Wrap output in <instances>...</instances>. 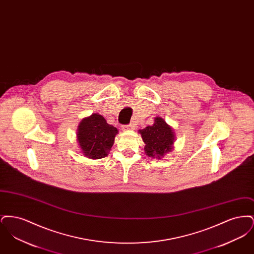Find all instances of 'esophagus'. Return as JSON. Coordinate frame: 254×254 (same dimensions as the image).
Segmentation results:
<instances>
[{
	"mask_svg": "<svg viewBox=\"0 0 254 254\" xmlns=\"http://www.w3.org/2000/svg\"><path fill=\"white\" fill-rule=\"evenodd\" d=\"M133 128H134L133 125H126V126H123V127H122V129H123V130H131Z\"/></svg>",
	"mask_w": 254,
	"mask_h": 254,
	"instance_id": "34e87169",
	"label": "esophagus"
}]
</instances>
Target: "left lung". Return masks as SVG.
<instances>
[{
  "label": "left lung",
  "mask_w": 254,
  "mask_h": 254,
  "mask_svg": "<svg viewBox=\"0 0 254 254\" xmlns=\"http://www.w3.org/2000/svg\"><path fill=\"white\" fill-rule=\"evenodd\" d=\"M139 133L145 143V152L148 157L161 159L173 148L175 135L173 129L166 121L156 117L153 126H148Z\"/></svg>",
  "instance_id": "1"
}]
</instances>
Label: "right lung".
<instances>
[{"instance_id":"obj_1","label":"right lung","mask_w":254,"mask_h":254,"mask_svg":"<svg viewBox=\"0 0 254 254\" xmlns=\"http://www.w3.org/2000/svg\"><path fill=\"white\" fill-rule=\"evenodd\" d=\"M117 133L115 127L109 125L102 115L94 113L80 123L77 140L85 157L101 159L108 156Z\"/></svg>"}]
</instances>
